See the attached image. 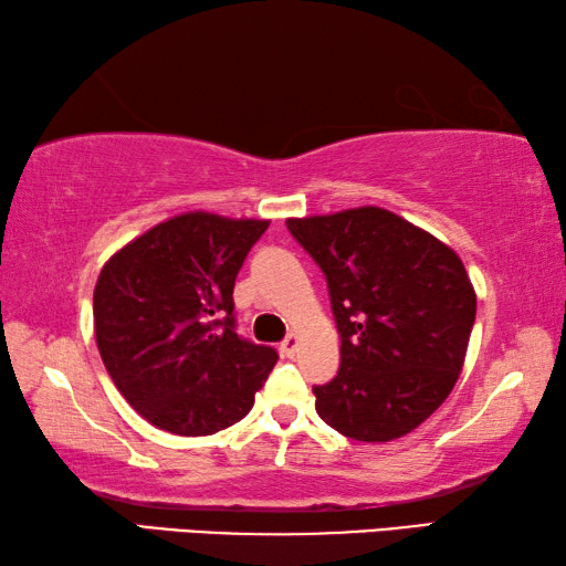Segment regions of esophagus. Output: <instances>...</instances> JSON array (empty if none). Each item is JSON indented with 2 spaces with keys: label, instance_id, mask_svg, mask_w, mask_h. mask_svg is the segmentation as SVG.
Masks as SVG:
<instances>
[{
  "label": "esophagus",
  "instance_id": "esophagus-1",
  "mask_svg": "<svg viewBox=\"0 0 566 566\" xmlns=\"http://www.w3.org/2000/svg\"><path fill=\"white\" fill-rule=\"evenodd\" d=\"M298 345H301V338H298V335H295V333H291L289 338H285V340L281 343V353L289 355V358H293L295 350H298Z\"/></svg>",
  "mask_w": 566,
  "mask_h": 566
}]
</instances>
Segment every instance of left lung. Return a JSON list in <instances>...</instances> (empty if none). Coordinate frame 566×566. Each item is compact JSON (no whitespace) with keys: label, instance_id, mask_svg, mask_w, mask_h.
<instances>
[{"label":"left lung","instance_id":"8db88e82","mask_svg":"<svg viewBox=\"0 0 566 566\" xmlns=\"http://www.w3.org/2000/svg\"><path fill=\"white\" fill-rule=\"evenodd\" d=\"M328 281L340 370L315 385L321 420L350 440L390 442L448 400L478 295L460 255L378 206L285 221Z\"/></svg>","mask_w":566,"mask_h":566}]
</instances>
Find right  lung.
I'll return each mask as SVG.
<instances>
[{
	"label": "right lung",
	"mask_w": 566,
	"mask_h": 566,
	"mask_svg": "<svg viewBox=\"0 0 566 566\" xmlns=\"http://www.w3.org/2000/svg\"><path fill=\"white\" fill-rule=\"evenodd\" d=\"M268 221L191 211L108 258L94 289L102 360L158 430L201 438L253 408L277 353L235 333L233 285Z\"/></svg>",
	"instance_id": "1"
}]
</instances>
